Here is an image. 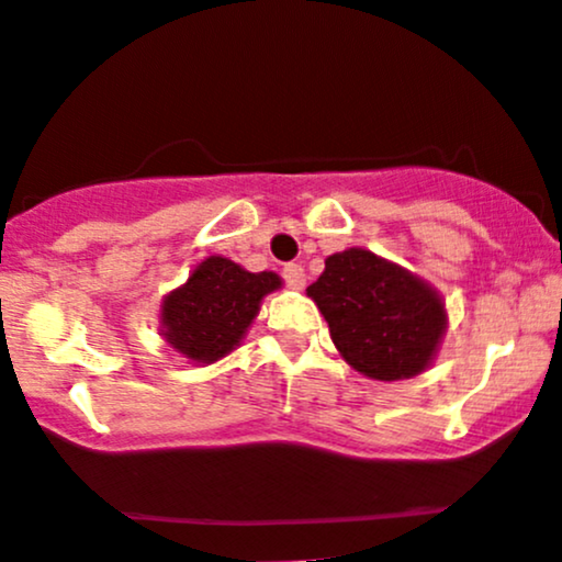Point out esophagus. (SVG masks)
Returning a JSON list of instances; mask_svg holds the SVG:
<instances>
[{
  "instance_id": "obj_1",
  "label": "esophagus",
  "mask_w": 562,
  "mask_h": 562,
  "mask_svg": "<svg viewBox=\"0 0 562 562\" xmlns=\"http://www.w3.org/2000/svg\"><path fill=\"white\" fill-rule=\"evenodd\" d=\"M282 280H285V285L293 288V291H301V288L306 285L304 267H301V263H288V267L282 269Z\"/></svg>"
}]
</instances>
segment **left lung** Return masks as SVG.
I'll use <instances>...</instances> for the list:
<instances>
[{
	"mask_svg": "<svg viewBox=\"0 0 562 562\" xmlns=\"http://www.w3.org/2000/svg\"><path fill=\"white\" fill-rule=\"evenodd\" d=\"M306 295L344 360L375 381L427 371L448 325L446 304L429 282L362 248L325 258Z\"/></svg>",
	"mask_w": 562,
	"mask_h": 562,
	"instance_id": "left-lung-1",
	"label": "left lung"
}]
</instances>
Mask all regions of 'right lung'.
Here are the masks:
<instances>
[{
  "label": "right lung",
  "instance_id": "1",
  "mask_svg": "<svg viewBox=\"0 0 562 562\" xmlns=\"http://www.w3.org/2000/svg\"><path fill=\"white\" fill-rule=\"evenodd\" d=\"M282 285L274 271H248L224 256H211L187 285L165 295L162 336L194 362H211L239 347L261 310V299Z\"/></svg>",
  "mask_w": 562,
  "mask_h": 562
}]
</instances>
